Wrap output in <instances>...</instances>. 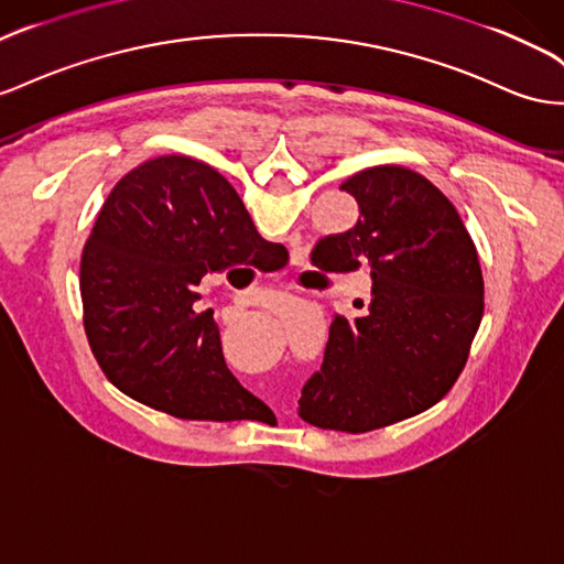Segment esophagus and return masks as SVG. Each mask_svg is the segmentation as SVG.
<instances>
[{
  "label": "esophagus",
  "instance_id": "34e87169",
  "mask_svg": "<svg viewBox=\"0 0 564 564\" xmlns=\"http://www.w3.org/2000/svg\"><path fill=\"white\" fill-rule=\"evenodd\" d=\"M294 263H299V265H301V263H303V253H301V251H299V253H296V256H294Z\"/></svg>",
  "mask_w": 564,
  "mask_h": 564
}]
</instances>
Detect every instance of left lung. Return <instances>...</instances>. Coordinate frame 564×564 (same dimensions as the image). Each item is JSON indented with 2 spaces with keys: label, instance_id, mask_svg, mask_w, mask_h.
<instances>
[{
  "label": "left lung",
  "instance_id": "1",
  "mask_svg": "<svg viewBox=\"0 0 564 564\" xmlns=\"http://www.w3.org/2000/svg\"><path fill=\"white\" fill-rule=\"evenodd\" d=\"M360 218L311 253L325 272L370 270L368 315H334L325 362L301 391L299 417L362 434L436 405L460 377L484 317L479 256L460 213L403 165L341 182Z\"/></svg>",
  "mask_w": 564,
  "mask_h": 564
}]
</instances>
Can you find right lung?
Masks as SVG:
<instances>
[{"label":"right lung","instance_id":"add662e5","mask_svg":"<svg viewBox=\"0 0 564 564\" xmlns=\"http://www.w3.org/2000/svg\"><path fill=\"white\" fill-rule=\"evenodd\" d=\"M278 249L202 161L161 156L120 177L80 258L85 334L109 382L180 420H253L261 401L227 370L194 286L235 265L261 270Z\"/></svg>","mask_w":564,"mask_h":564}]
</instances>
